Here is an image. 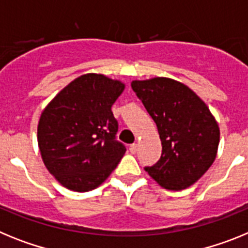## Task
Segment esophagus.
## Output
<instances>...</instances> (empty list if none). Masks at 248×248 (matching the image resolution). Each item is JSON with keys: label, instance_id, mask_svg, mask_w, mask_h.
I'll list each match as a JSON object with an SVG mask.
<instances>
[{"label": "esophagus", "instance_id": "obj_1", "mask_svg": "<svg viewBox=\"0 0 248 248\" xmlns=\"http://www.w3.org/2000/svg\"><path fill=\"white\" fill-rule=\"evenodd\" d=\"M129 150H130L131 154H135L138 151V144H131V145L129 146Z\"/></svg>", "mask_w": 248, "mask_h": 248}]
</instances>
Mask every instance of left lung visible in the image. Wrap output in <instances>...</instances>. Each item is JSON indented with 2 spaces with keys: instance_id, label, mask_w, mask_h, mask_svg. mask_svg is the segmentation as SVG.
<instances>
[{
  "instance_id": "obj_1",
  "label": "left lung",
  "mask_w": 248,
  "mask_h": 248,
  "mask_svg": "<svg viewBox=\"0 0 248 248\" xmlns=\"http://www.w3.org/2000/svg\"><path fill=\"white\" fill-rule=\"evenodd\" d=\"M131 88L155 122L163 153L145 171L164 189L184 190L209 170L217 154L220 129L209 107L187 85L156 77Z\"/></svg>"
}]
</instances>
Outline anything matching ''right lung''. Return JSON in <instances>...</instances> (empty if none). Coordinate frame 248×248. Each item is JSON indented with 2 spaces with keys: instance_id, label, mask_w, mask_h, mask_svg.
<instances>
[{
  "instance_id": "obj_1",
  "label": "right lung",
  "mask_w": 248,
  "mask_h": 248,
  "mask_svg": "<svg viewBox=\"0 0 248 248\" xmlns=\"http://www.w3.org/2000/svg\"><path fill=\"white\" fill-rule=\"evenodd\" d=\"M124 88V83L103 74H83L41 114L37 139L43 163L67 189H95L125 154V146L115 140L118 122L111 111Z\"/></svg>"
}]
</instances>
